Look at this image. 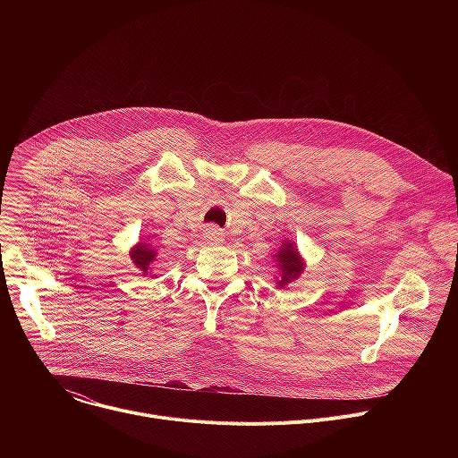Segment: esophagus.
<instances>
[{"label": "esophagus", "mask_w": 458, "mask_h": 458, "mask_svg": "<svg viewBox=\"0 0 458 458\" xmlns=\"http://www.w3.org/2000/svg\"><path fill=\"white\" fill-rule=\"evenodd\" d=\"M205 237L210 244H219L223 241V232H219L216 226H208L205 230Z\"/></svg>", "instance_id": "34e87169"}]
</instances>
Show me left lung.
<instances>
[{
  "label": "left lung",
  "mask_w": 458,
  "mask_h": 458,
  "mask_svg": "<svg viewBox=\"0 0 458 458\" xmlns=\"http://www.w3.org/2000/svg\"><path fill=\"white\" fill-rule=\"evenodd\" d=\"M276 265L281 272V279L277 281L279 286H284V284L295 281L304 270L299 251H297L295 244H292V242H284V246H281V250L276 255Z\"/></svg>",
  "instance_id": "8db88e82"
}]
</instances>
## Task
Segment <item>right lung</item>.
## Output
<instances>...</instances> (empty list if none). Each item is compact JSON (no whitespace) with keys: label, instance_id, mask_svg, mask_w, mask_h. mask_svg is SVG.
<instances>
[{"label":"right lung","instance_id":"1","mask_svg":"<svg viewBox=\"0 0 458 458\" xmlns=\"http://www.w3.org/2000/svg\"><path fill=\"white\" fill-rule=\"evenodd\" d=\"M156 255H157L156 250H154L150 244H145V242L138 244L132 251H130V257L134 259L136 267H138L145 276H148L150 265H152V260H156Z\"/></svg>","mask_w":458,"mask_h":458}]
</instances>
